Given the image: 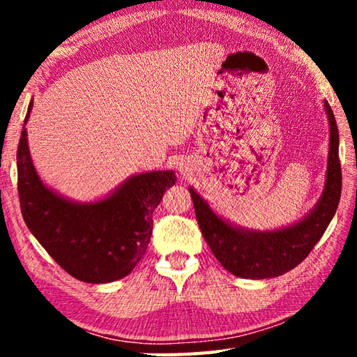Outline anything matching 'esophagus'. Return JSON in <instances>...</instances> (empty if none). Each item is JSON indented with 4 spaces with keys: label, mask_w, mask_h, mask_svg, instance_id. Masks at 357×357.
<instances>
[{
    "label": "esophagus",
    "mask_w": 357,
    "mask_h": 357,
    "mask_svg": "<svg viewBox=\"0 0 357 357\" xmlns=\"http://www.w3.org/2000/svg\"><path fill=\"white\" fill-rule=\"evenodd\" d=\"M178 170H179V173H181V174H185V172H187V167H185L184 162H178Z\"/></svg>",
    "instance_id": "esophagus-1"
}]
</instances>
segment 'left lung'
I'll list each match as a JSON object with an SVG mask.
<instances>
[{"mask_svg":"<svg viewBox=\"0 0 357 357\" xmlns=\"http://www.w3.org/2000/svg\"><path fill=\"white\" fill-rule=\"evenodd\" d=\"M329 121V157L324 190L315 206L293 225L257 231L217 215L209 203L189 187L195 215L203 238L220 264L243 279L279 277L304 261L334 217L342 193V168L338 160V129L328 100H324Z\"/></svg>","mask_w":357,"mask_h":357,"instance_id":"obj_1","label":"left lung"}]
</instances>
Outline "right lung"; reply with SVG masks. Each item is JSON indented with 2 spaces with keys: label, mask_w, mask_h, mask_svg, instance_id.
Masks as SVG:
<instances>
[{
  "label": "right lung",
  "mask_w": 357,
  "mask_h": 357,
  "mask_svg": "<svg viewBox=\"0 0 357 357\" xmlns=\"http://www.w3.org/2000/svg\"><path fill=\"white\" fill-rule=\"evenodd\" d=\"M23 124L17 173L23 219L66 273L86 283H110L132 273L146 253L153 213L174 184L173 170L134 174L100 200L80 203L44 184L34 168Z\"/></svg>",
  "instance_id": "right-lung-1"
}]
</instances>
